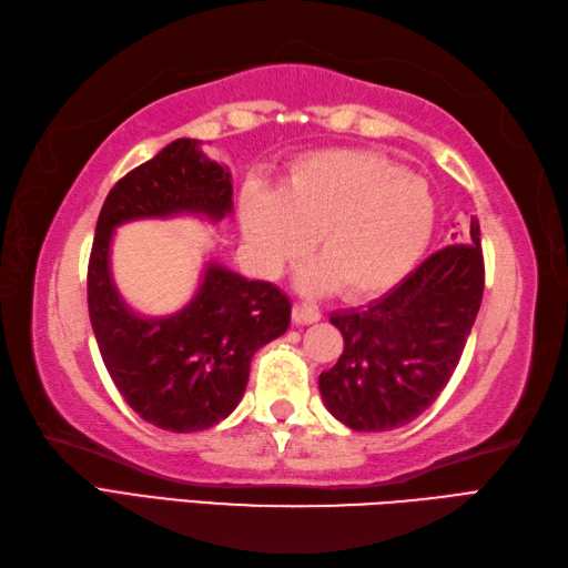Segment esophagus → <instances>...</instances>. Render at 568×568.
<instances>
[{"label":"esophagus","instance_id":"esophagus-1","mask_svg":"<svg viewBox=\"0 0 568 568\" xmlns=\"http://www.w3.org/2000/svg\"><path fill=\"white\" fill-rule=\"evenodd\" d=\"M321 321V311L311 304H296L294 306V323L298 326H308V323Z\"/></svg>","mask_w":568,"mask_h":568}]
</instances>
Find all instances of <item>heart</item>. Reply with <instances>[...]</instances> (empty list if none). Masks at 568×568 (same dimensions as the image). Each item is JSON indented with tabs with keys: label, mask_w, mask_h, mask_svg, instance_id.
Returning a JSON list of instances; mask_svg holds the SVG:
<instances>
[{
	"label": "heart",
	"mask_w": 568,
	"mask_h": 568,
	"mask_svg": "<svg viewBox=\"0 0 568 568\" xmlns=\"http://www.w3.org/2000/svg\"><path fill=\"white\" fill-rule=\"evenodd\" d=\"M240 220L262 272L282 274L316 235L321 257L306 264L308 292L365 298L399 284L434 235L429 183L365 149H331L298 159L282 191L250 183Z\"/></svg>",
	"instance_id": "1"
}]
</instances>
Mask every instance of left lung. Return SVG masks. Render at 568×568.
<instances>
[{
    "label": "left lung",
    "instance_id": "8db88e82",
    "mask_svg": "<svg viewBox=\"0 0 568 568\" xmlns=\"http://www.w3.org/2000/svg\"><path fill=\"white\" fill-rule=\"evenodd\" d=\"M454 240L463 242L436 250L382 298L331 316L345 348L318 387L351 429H399L432 407L454 375L483 301L478 220Z\"/></svg>",
    "mask_w": 568,
    "mask_h": 568
}]
</instances>
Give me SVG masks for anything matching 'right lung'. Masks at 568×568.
I'll list each match as a JSON object with an SVG mask.
<instances>
[{
  "label": "right lung",
  "mask_w": 568,
  "mask_h": 568,
  "mask_svg": "<svg viewBox=\"0 0 568 568\" xmlns=\"http://www.w3.org/2000/svg\"><path fill=\"white\" fill-rule=\"evenodd\" d=\"M199 139H176L114 183L98 217L88 264L92 333L124 402L159 429H211L245 395L250 361L280 338L292 304L280 286L250 282L211 262L199 292L171 316L146 318L124 304L110 274L112 233L144 217L233 213L227 166L207 159Z\"/></svg>",
  "instance_id": "right-lung-1"
}]
</instances>
